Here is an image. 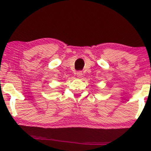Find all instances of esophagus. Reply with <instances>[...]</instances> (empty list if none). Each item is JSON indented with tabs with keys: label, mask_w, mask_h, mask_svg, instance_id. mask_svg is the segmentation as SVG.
<instances>
[{
	"label": "esophagus",
	"mask_w": 151,
	"mask_h": 151,
	"mask_svg": "<svg viewBox=\"0 0 151 151\" xmlns=\"http://www.w3.org/2000/svg\"><path fill=\"white\" fill-rule=\"evenodd\" d=\"M82 75H83V73L81 72V71H78L77 73V76L78 78H81V76H82Z\"/></svg>",
	"instance_id": "obj_1"
}]
</instances>
